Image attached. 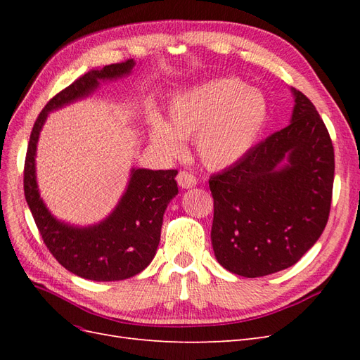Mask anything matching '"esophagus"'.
Here are the masks:
<instances>
[{
	"label": "esophagus",
	"instance_id": "34e87169",
	"mask_svg": "<svg viewBox=\"0 0 360 360\" xmlns=\"http://www.w3.org/2000/svg\"><path fill=\"white\" fill-rule=\"evenodd\" d=\"M197 181H198L197 177L188 171H180L177 174V183H179V186L183 189H189V188L197 186Z\"/></svg>",
	"mask_w": 360,
	"mask_h": 360
}]
</instances>
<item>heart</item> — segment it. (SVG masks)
Here are the masks:
<instances>
[{
	"label": "heart",
	"mask_w": 360,
	"mask_h": 360,
	"mask_svg": "<svg viewBox=\"0 0 360 360\" xmlns=\"http://www.w3.org/2000/svg\"><path fill=\"white\" fill-rule=\"evenodd\" d=\"M269 122L266 96L236 78H221L179 93L168 122L153 114L150 138L167 156H179L181 139H193L204 167L226 169L255 147Z\"/></svg>",
	"instance_id": "heart-1"
}]
</instances>
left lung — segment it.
Listing matches in <instances>:
<instances>
[{"instance_id": "8db88e82", "label": "left lung", "mask_w": 360, "mask_h": 360, "mask_svg": "<svg viewBox=\"0 0 360 360\" xmlns=\"http://www.w3.org/2000/svg\"><path fill=\"white\" fill-rule=\"evenodd\" d=\"M291 91L290 124L209 180L216 259L245 278L296 264L329 219L332 139L312 102L303 93Z\"/></svg>"}]
</instances>
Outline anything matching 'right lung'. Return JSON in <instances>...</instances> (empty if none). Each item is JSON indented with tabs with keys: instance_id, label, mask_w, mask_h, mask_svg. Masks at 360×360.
<instances>
[{
	"instance_id": "obj_1",
	"label": "right lung",
	"mask_w": 360,
	"mask_h": 360,
	"mask_svg": "<svg viewBox=\"0 0 360 360\" xmlns=\"http://www.w3.org/2000/svg\"><path fill=\"white\" fill-rule=\"evenodd\" d=\"M134 60L115 63L82 75L56 94L32 126L24 168V192L39 233L49 252L72 274L90 281H122L141 274L155 258L163 213L179 193L176 169L132 168L129 184L112 213L96 225L75 226L53 217L39 193L36 150L48 114L90 96L101 81L123 78Z\"/></svg>"
}]
</instances>
